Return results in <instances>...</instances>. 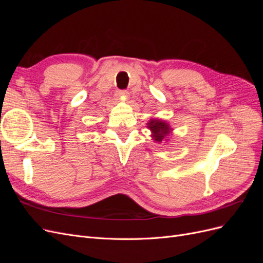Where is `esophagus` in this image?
<instances>
[{"mask_svg":"<svg viewBox=\"0 0 263 263\" xmlns=\"http://www.w3.org/2000/svg\"><path fill=\"white\" fill-rule=\"evenodd\" d=\"M117 97L118 98H127V97H128V92H127L126 90L117 91Z\"/></svg>","mask_w":263,"mask_h":263,"instance_id":"obj_1","label":"esophagus"}]
</instances>
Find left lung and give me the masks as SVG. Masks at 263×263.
<instances>
[{
  "mask_svg": "<svg viewBox=\"0 0 263 263\" xmlns=\"http://www.w3.org/2000/svg\"><path fill=\"white\" fill-rule=\"evenodd\" d=\"M147 125L148 128L153 133L151 137H153V139H155V141L157 142L166 140V137L169 136L170 132L172 130L168 123H165L164 121H160V119H150Z\"/></svg>",
  "mask_w": 263,
  "mask_h": 263,
  "instance_id": "1",
  "label": "left lung"
}]
</instances>
